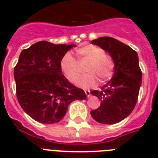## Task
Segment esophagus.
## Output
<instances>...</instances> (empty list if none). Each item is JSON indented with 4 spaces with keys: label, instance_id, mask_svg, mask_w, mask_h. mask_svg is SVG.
Returning a JSON list of instances; mask_svg holds the SVG:
<instances>
[{
    "label": "esophagus",
    "instance_id": "esophagus-1",
    "mask_svg": "<svg viewBox=\"0 0 158 158\" xmlns=\"http://www.w3.org/2000/svg\"><path fill=\"white\" fill-rule=\"evenodd\" d=\"M84 92H85V94H86L88 98H89V97L91 96V94H90V91H89V90H85Z\"/></svg>",
    "mask_w": 158,
    "mask_h": 158
}]
</instances>
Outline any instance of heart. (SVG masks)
<instances>
[{
  "label": "heart",
  "instance_id": "obj_1",
  "mask_svg": "<svg viewBox=\"0 0 158 158\" xmlns=\"http://www.w3.org/2000/svg\"><path fill=\"white\" fill-rule=\"evenodd\" d=\"M76 60L70 53L64 55L60 61V69L66 79L74 83L80 75L82 65L87 61L85 70L88 73L77 81V85L83 89H89L96 85L98 78L101 82H105L113 74L114 62L109 55L104 53V50L95 45H86L75 51Z\"/></svg>",
  "mask_w": 158,
  "mask_h": 158
}]
</instances>
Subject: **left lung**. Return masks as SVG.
<instances>
[{
    "mask_svg": "<svg viewBox=\"0 0 158 158\" xmlns=\"http://www.w3.org/2000/svg\"><path fill=\"white\" fill-rule=\"evenodd\" d=\"M91 43L110 55L114 62V74L100 91L91 92L101 104L90 113L97 122L112 125L125 119L136 105L142 83L139 56L130 47L110 37H102Z\"/></svg>",
    "mask_w": 158,
    "mask_h": 158,
    "instance_id": "8db88e82",
    "label": "left lung"
}]
</instances>
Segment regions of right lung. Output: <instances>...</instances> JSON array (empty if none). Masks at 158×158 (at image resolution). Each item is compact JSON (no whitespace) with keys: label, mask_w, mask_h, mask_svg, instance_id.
<instances>
[{"label":"right lung","mask_w":158,"mask_h":158,"mask_svg":"<svg viewBox=\"0 0 158 158\" xmlns=\"http://www.w3.org/2000/svg\"><path fill=\"white\" fill-rule=\"evenodd\" d=\"M73 47L41 41L19 55L14 69L17 99L38 122H59L72 102L86 99L84 90L70 84L60 69L61 59Z\"/></svg>","instance_id":"obj_1"}]
</instances>
